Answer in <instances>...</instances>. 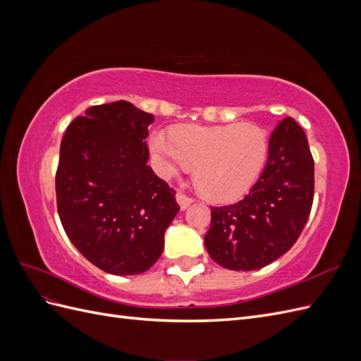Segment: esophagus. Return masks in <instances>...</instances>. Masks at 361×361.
Listing matches in <instances>:
<instances>
[{
    "mask_svg": "<svg viewBox=\"0 0 361 361\" xmlns=\"http://www.w3.org/2000/svg\"><path fill=\"white\" fill-rule=\"evenodd\" d=\"M176 200H178V203L180 206V209H187V207L194 202L192 197H190V195H187V194L182 192V191H179L176 194Z\"/></svg>",
    "mask_w": 361,
    "mask_h": 361,
    "instance_id": "1",
    "label": "esophagus"
}]
</instances>
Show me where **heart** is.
Returning a JSON list of instances; mask_svg holds the SVG:
<instances>
[{
  "instance_id": "heart-1",
  "label": "heart",
  "mask_w": 361,
  "mask_h": 361,
  "mask_svg": "<svg viewBox=\"0 0 361 361\" xmlns=\"http://www.w3.org/2000/svg\"><path fill=\"white\" fill-rule=\"evenodd\" d=\"M150 150L164 173L194 170L195 188L207 200L241 199L259 179L268 159V137L253 123L182 125L170 137L155 133Z\"/></svg>"
}]
</instances>
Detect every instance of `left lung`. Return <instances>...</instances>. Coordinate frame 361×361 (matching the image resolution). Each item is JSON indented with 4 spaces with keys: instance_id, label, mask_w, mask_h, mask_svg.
Segmentation results:
<instances>
[{
    "instance_id": "left-lung-1",
    "label": "left lung",
    "mask_w": 361,
    "mask_h": 361,
    "mask_svg": "<svg viewBox=\"0 0 361 361\" xmlns=\"http://www.w3.org/2000/svg\"><path fill=\"white\" fill-rule=\"evenodd\" d=\"M314 192V161L307 137L292 117L269 137L267 166L243 200L211 207L204 235L207 253L223 268L265 267L297 243L309 220Z\"/></svg>"
}]
</instances>
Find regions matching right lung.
Instances as JSON below:
<instances>
[{"mask_svg":"<svg viewBox=\"0 0 361 361\" xmlns=\"http://www.w3.org/2000/svg\"><path fill=\"white\" fill-rule=\"evenodd\" d=\"M154 116L126 101L93 105L68 126L56 174L64 232L93 265L134 276L157 264L179 211L176 191L147 166Z\"/></svg>","mask_w":361,"mask_h":361,"instance_id":"obj_1","label":"right lung"}]
</instances>
